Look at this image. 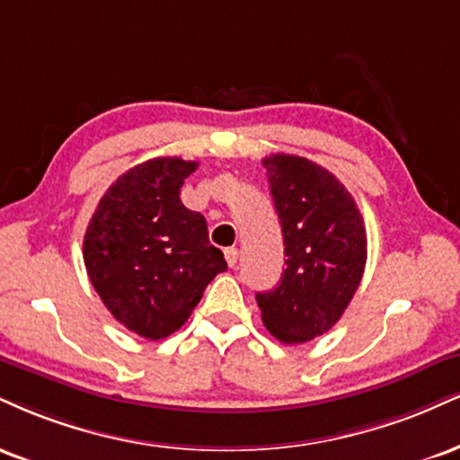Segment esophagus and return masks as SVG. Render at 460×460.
Here are the masks:
<instances>
[{
	"label": "esophagus",
	"instance_id": "obj_1",
	"mask_svg": "<svg viewBox=\"0 0 460 460\" xmlns=\"http://www.w3.org/2000/svg\"><path fill=\"white\" fill-rule=\"evenodd\" d=\"M225 259H226V265H229V268H235L237 259H240V251H237V248H226Z\"/></svg>",
	"mask_w": 460,
	"mask_h": 460
}]
</instances>
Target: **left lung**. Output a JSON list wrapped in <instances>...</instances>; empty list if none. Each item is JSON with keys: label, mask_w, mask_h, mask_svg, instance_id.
<instances>
[{"label": "left lung", "mask_w": 460, "mask_h": 460, "mask_svg": "<svg viewBox=\"0 0 460 460\" xmlns=\"http://www.w3.org/2000/svg\"><path fill=\"white\" fill-rule=\"evenodd\" d=\"M285 240L279 287L257 293L263 325L285 345L325 334L349 306L367 265V229L345 186L308 158H263Z\"/></svg>", "instance_id": "1"}]
</instances>
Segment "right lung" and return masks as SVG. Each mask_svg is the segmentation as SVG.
Segmentation results:
<instances>
[{"label": "right lung", "mask_w": 460, "mask_h": 460, "mask_svg": "<svg viewBox=\"0 0 460 460\" xmlns=\"http://www.w3.org/2000/svg\"><path fill=\"white\" fill-rule=\"evenodd\" d=\"M197 167L171 156L137 164L109 186L87 225L83 259L93 289L143 339L180 330L226 270L223 252L209 244L206 218L180 199Z\"/></svg>", "instance_id": "right-lung-1"}]
</instances>
